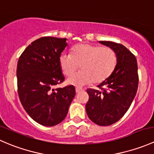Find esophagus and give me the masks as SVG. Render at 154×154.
Wrapping results in <instances>:
<instances>
[{"mask_svg":"<svg viewBox=\"0 0 154 154\" xmlns=\"http://www.w3.org/2000/svg\"><path fill=\"white\" fill-rule=\"evenodd\" d=\"M83 91V88H78V87H77L76 88V92L77 93H80L81 92V91Z\"/></svg>","mask_w":154,"mask_h":154,"instance_id":"34e87169","label":"esophagus"}]
</instances>
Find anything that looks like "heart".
<instances>
[{"mask_svg":"<svg viewBox=\"0 0 154 154\" xmlns=\"http://www.w3.org/2000/svg\"><path fill=\"white\" fill-rule=\"evenodd\" d=\"M117 56L113 49L94 45L80 44L73 48L71 55L63 54L60 57V66L66 77H70L81 66L82 71L68 79L69 84L83 86L92 82L99 84L114 71Z\"/></svg>","mask_w":154,"mask_h":154,"instance_id":"1","label":"heart"}]
</instances>
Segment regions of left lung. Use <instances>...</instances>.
Here are the masks:
<instances>
[{
    "instance_id": "1",
    "label": "left lung",
    "mask_w": 154,
    "mask_h": 154,
    "mask_svg": "<svg viewBox=\"0 0 154 154\" xmlns=\"http://www.w3.org/2000/svg\"><path fill=\"white\" fill-rule=\"evenodd\" d=\"M100 42L114 50L117 64L112 74L97 86L99 89L86 90L89 99L86 110L94 124L109 126L123 117L136 96L139 85L138 65L134 54L123 45L108 41Z\"/></svg>"
}]
</instances>
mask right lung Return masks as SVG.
<instances>
[{"instance_id": "1", "label": "right lung", "mask_w": 154, "mask_h": 154, "mask_svg": "<svg viewBox=\"0 0 154 154\" xmlns=\"http://www.w3.org/2000/svg\"><path fill=\"white\" fill-rule=\"evenodd\" d=\"M66 46L65 38L42 37L24 50L18 62L20 101L35 122L46 127L55 126L64 120L76 94L72 85L54 88L65 80L60 57Z\"/></svg>"}]
</instances>
